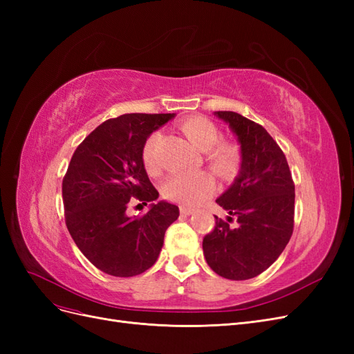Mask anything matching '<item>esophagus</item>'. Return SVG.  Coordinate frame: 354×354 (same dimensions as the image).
Segmentation results:
<instances>
[{
    "label": "esophagus",
    "mask_w": 354,
    "mask_h": 354,
    "mask_svg": "<svg viewBox=\"0 0 354 354\" xmlns=\"http://www.w3.org/2000/svg\"><path fill=\"white\" fill-rule=\"evenodd\" d=\"M195 211L194 207H187V205H180V212L183 214V216H190L192 212Z\"/></svg>",
    "instance_id": "esophagus-1"
}]
</instances>
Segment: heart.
<instances>
[{
  "mask_svg": "<svg viewBox=\"0 0 354 354\" xmlns=\"http://www.w3.org/2000/svg\"><path fill=\"white\" fill-rule=\"evenodd\" d=\"M181 131L198 149L205 152V160L211 171L221 180H232L238 176L242 165V151L236 143L220 140L218 127L205 116H190L180 124ZM160 133L155 131L146 138L142 147V162L149 174L160 171L158 147ZM216 189L211 174L205 171L171 176L164 185V195L176 202L196 205L207 201Z\"/></svg>",
  "mask_w": 354,
  "mask_h": 354,
  "instance_id": "obj_1",
  "label": "heart"
}]
</instances>
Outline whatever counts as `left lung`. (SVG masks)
I'll list each match as a JSON object with an SVG mask.
<instances>
[{"label": "left lung", "mask_w": 354, "mask_h": 354, "mask_svg": "<svg viewBox=\"0 0 354 354\" xmlns=\"http://www.w3.org/2000/svg\"><path fill=\"white\" fill-rule=\"evenodd\" d=\"M216 115L238 136L242 165L234 183L216 201L229 217L214 216L216 226L202 248L217 274L246 281L269 269L291 239L295 186L282 149L263 125L230 111Z\"/></svg>", "instance_id": "left-lung-1"}]
</instances>
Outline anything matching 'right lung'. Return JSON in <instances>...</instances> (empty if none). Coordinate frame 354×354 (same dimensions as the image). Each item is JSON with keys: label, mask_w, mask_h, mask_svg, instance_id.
<instances>
[{"label": "right lung", "mask_w": 354, "mask_h": 354, "mask_svg": "<svg viewBox=\"0 0 354 354\" xmlns=\"http://www.w3.org/2000/svg\"><path fill=\"white\" fill-rule=\"evenodd\" d=\"M174 113H127L100 124L73 152L63 177L65 221L73 242L99 270L130 277L155 264L178 207L152 203L127 216L131 202L147 205L158 190L142 162L146 138Z\"/></svg>", "instance_id": "1"}]
</instances>
